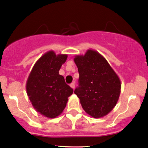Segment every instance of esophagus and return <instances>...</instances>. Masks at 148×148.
<instances>
[{"instance_id":"34e87169","label":"esophagus","mask_w":148,"mask_h":148,"mask_svg":"<svg viewBox=\"0 0 148 148\" xmlns=\"http://www.w3.org/2000/svg\"><path fill=\"white\" fill-rule=\"evenodd\" d=\"M70 86H71V88H73V89H74V88H75V84H74V83H71V84H70Z\"/></svg>"}]
</instances>
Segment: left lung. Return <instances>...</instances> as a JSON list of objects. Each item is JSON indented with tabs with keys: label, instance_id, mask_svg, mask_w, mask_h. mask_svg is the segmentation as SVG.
I'll list each match as a JSON object with an SVG mask.
<instances>
[{
	"label": "left lung",
	"instance_id": "left-lung-1",
	"mask_svg": "<svg viewBox=\"0 0 148 148\" xmlns=\"http://www.w3.org/2000/svg\"><path fill=\"white\" fill-rule=\"evenodd\" d=\"M79 87L74 94L85 112L95 119L103 117L116 106L121 82L107 60L97 51L88 49L84 55H76Z\"/></svg>",
	"mask_w": 148,
	"mask_h": 148
}]
</instances>
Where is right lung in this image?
Returning a JSON list of instances; mask_svg holds the SVG:
<instances>
[{
  "label": "right lung",
  "instance_id": "obj_1",
  "mask_svg": "<svg viewBox=\"0 0 148 148\" xmlns=\"http://www.w3.org/2000/svg\"><path fill=\"white\" fill-rule=\"evenodd\" d=\"M67 54H56L51 50L43 54L31 70L26 91L32 106L40 114L54 119L63 112L73 89L59 74Z\"/></svg>",
  "mask_w": 148,
  "mask_h": 148
}]
</instances>
